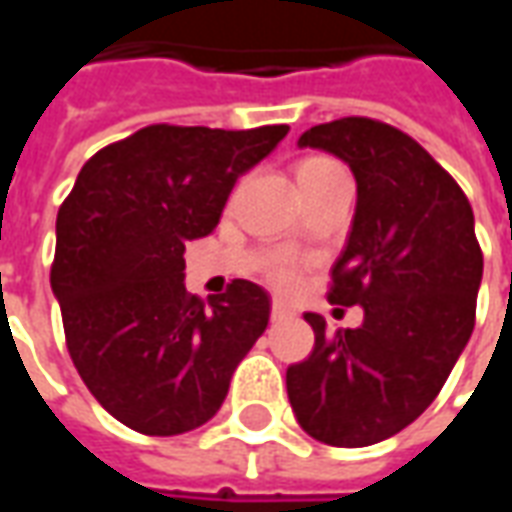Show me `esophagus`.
<instances>
[{
  "mask_svg": "<svg viewBox=\"0 0 512 512\" xmlns=\"http://www.w3.org/2000/svg\"><path fill=\"white\" fill-rule=\"evenodd\" d=\"M296 316V310L285 302H274L271 305V321H288V318Z\"/></svg>",
  "mask_w": 512,
  "mask_h": 512,
  "instance_id": "34e87169",
  "label": "esophagus"
}]
</instances>
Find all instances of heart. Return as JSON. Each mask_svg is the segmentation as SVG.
<instances>
[{"label": "heart", "mask_w": 512, "mask_h": 512, "mask_svg": "<svg viewBox=\"0 0 512 512\" xmlns=\"http://www.w3.org/2000/svg\"><path fill=\"white\" fill-rule=\"evenodd\" d=\"M332 166H335V163L327 160V157H307V160H302V163L296 166V182L310 180V177H316V174L332 169ZM266 277L274 282L277 288H293L296 280H299V271H296V263H293V260H288V257H277V260L266 268Z\"/></svg>", "instance_id": "obj_1"}]
</instances>
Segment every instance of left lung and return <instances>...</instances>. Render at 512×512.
<instances>
[{"mask_svg":"<svg viewBox=\"0 0 512 512\" xmlns=\"http://www.w3.org/2000/svg\"><path fill=\"white\" fill-rule=\"evenodd\" d=\"M299 146L341 157L357 182L352 232L332 266L330 302L363 307L357 330L316 332L285 385L299 427L330 446H371L413 424L466 349L482 252L474 210L410 135L349 116L302 132Z\"/></svg>","mask_w":512,"mask_h":512,"instance_id":"8db88e82","label":"left lung"}]
</instances>
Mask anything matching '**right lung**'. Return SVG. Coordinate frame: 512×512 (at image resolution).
<instances>
[{
  "label": "right lung",
  "mask_w": 512,
  "mask_h": 512,
  "mask_svg": "<svg viewBox=\"0 0 512 512\" xmlns=\"http://www.w3.org/2000/svg\"><path fill=\"white\" fill-rule=\"evenodd\" d=\"M285 124H152L99 149L57 210L52 293L66 346L96 402L130 430L182 435L219 413L271 299L249 280L202 302L185 291V244L216 230L241 174Z\"/></svg>",
  "instance_id": "1"
}]
</instances>
